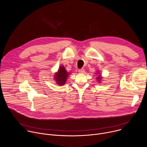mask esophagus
I'll list each match as a JSON object with an SVG mask.
<instances>
[{"mask_svg":"<svg viewBox=\"0 0 147 147\" xmlns=\"http://www.w3.org/2000/svg\"><path fill=\"white\" fill-rule=\"evenodd\" d=\"M78 73H80V74H83V73H85V70H84V69H80V70H78Z\"/></svg>","mask_w":147,"mask_h":147,"instance_id":"34e87169","label":"esophagus"}]
</instances>
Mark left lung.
Segmentation results:
<instances>
[{
  "label": "left lung",
  "mask_w": 147,
  "mask_h": 147,
  "mask_svg": "<svg viewBox=\"0 0 147 147\" xmlns=\"http://www.w3.org/2000/svg\"><path fill=\"white\" fill-rule=\"evenodd\" d=\"M96 80L98 82H101V81H102L103 80V77L102 76L101 73L99 72V71H96Z\"/></svg>",
  "instance_id": "8db88e82"
}]
</instances>
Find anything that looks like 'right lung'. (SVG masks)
<instances>
[{
  "mask_svg": "<svg viewBox=\"0 0 147 147\" xmlns=\"http://www.w3.org/2000/svg\"><path fill=\"white\" fill-rule=\"evenodd\" d=\"M70 74V73L67 71L66 68L63 66L60 65L57 71L55 73V75L53 76V80L57 83V85L60 86H64Z\"/></svg>",
  "mask_w": 147,
  "mask_h": 147,
  "instance_id": "obj_1",
  "label": "right lung"
}]
</instances>
